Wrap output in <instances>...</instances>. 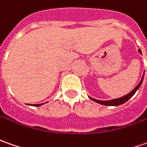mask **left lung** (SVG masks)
<instances>
[{
    "label": "left lung",
    "instance_id": "left-lung-1",
    "mask_svg": "<svg viewBox=\"0 0 147 147\" xmlns=\"http://www.w3.org/2000/svg\"><path fill=\"white\" fill-rule=\"evenodd\" d=\"M138 52H139L141 54H142V51H141V49H138ZM144 75H145V71L144 72H143V76H142V78L141 79V80H140V82L138 83V84L134 88L130 93H129L128 94H126V95H124L123 97H121V98H115V99H111V100H107V101H102V100H98V99H95L93 98H91V97H89V98L91 99V100H93L94 102H97V103L99 104H102V105H104V106H112V107H116V106H119V105H121V104H124V102H126L128 100L131 98L133 96H134L135 93L138 90V89L140 88V86L142 85V81H143V78H144Z\"/></svg>",
    "mask_w": 147,
    "mask_h": 147
}]
</instances>
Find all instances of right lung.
Instances as JSON below:
<instances>
[{
  "instance_id": "obj_1",
  "label": "right lung",
  "mask_w": 147,
  "mask_h": 147,
  "mask_svg": "<svg viewBox=\"0 0 147 147\" xmlns=\"http://www.w3.org/2000/svg\"><path fill=\"white\" fill-rule=\"evenodd\" d=\"M43 104L45 103H40V104H32V105H30V106H32V107H40V106H42Z\"/></svg>"
}]
</instances>
